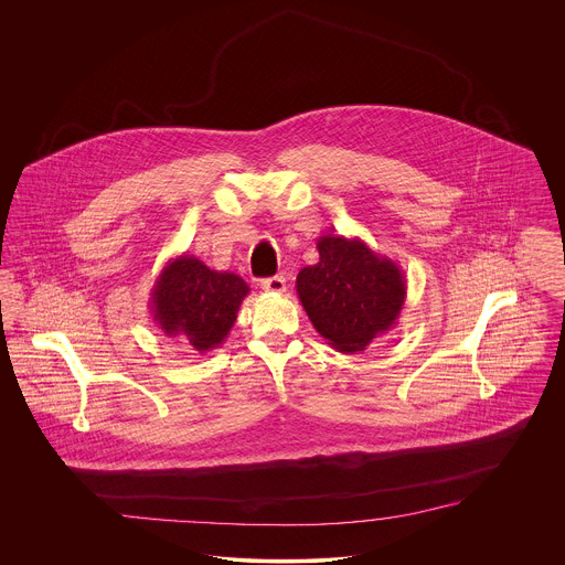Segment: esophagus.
Masks as SVG:
<instances>
[{"instance_id": "34e87169", "label": "esophagus", "mask_w": 565, "mask_h": 565, "mask_svg": "<svg viewBox=\"0 0 565 565\" xmlns=\"http://www.w3.org/2000/svg\"><path fill=\"white\" fill-rule=\"evenodd\" d=\"M260 288H263L265 292H277V295H281V292H286V279H284L281 275H275V277H269V279H263V281H260Z\"/></svg>"}]
</instances>
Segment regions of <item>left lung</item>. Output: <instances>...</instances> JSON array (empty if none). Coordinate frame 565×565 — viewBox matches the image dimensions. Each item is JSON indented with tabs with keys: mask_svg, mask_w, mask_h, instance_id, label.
Wrapping results in <instances>:
<instances>
[{
	"mask_svg": "<svg viewBox=\"0 0 565 565\" xmlns=\"http://www.w3.org/2000/svg\"><path fill=\"white\" fill-rule=\"evenodd\" d=\"M320 263L296 277V292L330 348L364 351L396 326L406 298L401 267L358 237L322 235Z\"/></svg>",
	"mask_w": 565,
	"mask_h": 565,
	"instance_id": "8db88e82",
	"label": "left lung"
}]
</instances>
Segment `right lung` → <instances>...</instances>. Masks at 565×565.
I'll return each mask as SVG.
<instances>
[{"label":"right lung","instance_id":"right-lung-1","mask_svg":"<svg viewBox=\"0 0 565 565\" xmlns=\"http://www.w3.org/2000/svg\"><path fill=\"white\" fill-rule=\"evenodd\" d=\"M247 295L249 286L239 275L212 270L182 254L162 267L150 292V311L164 337L182 339L192 350L207 353L224 343Z\"/></svg>","mask_w":565,"mask_h":565}]
</instances>
